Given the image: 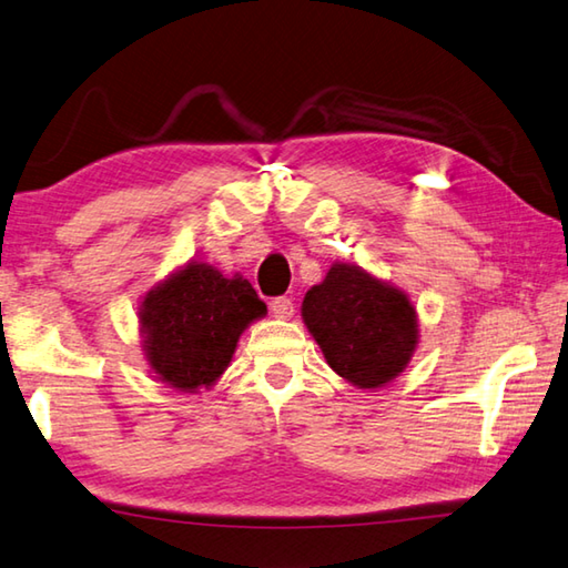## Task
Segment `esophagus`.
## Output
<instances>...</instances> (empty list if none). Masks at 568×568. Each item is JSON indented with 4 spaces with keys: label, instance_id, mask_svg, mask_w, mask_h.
<instances>
[{
    "label": "esophagus",
    "instance_id": "1",
    "mask_svg": "<svg viewBox=\"0 0 568 568\" xmlns=\"http://www.w3.org/2000/svg\"><path fill=\"white\" fill-rule=\"evenodd\" d=\"M270 312L276 316V318H288L294 314V302L288 296H274L270 302Z\"/></svg>",
    "mask_w": 568,
    "mask_h": 568
}]
</instances>
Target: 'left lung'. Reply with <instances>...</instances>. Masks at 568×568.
Here are the masks:
<instances>
[{"mask_svg":"<svg viewBox=\"0 0 568 568\" xmlns=\"http://www.w3.org/2000/svg\"><path fill=\"white\" fill-rule=\"evenodd\" d=\"M302 316L326 363L358 388H381L408 366L417 318L408 296L356 264H334L304 296Z\"/></svg>","mask_w":568,"mask_h":568,"instance_id":"obj_1","label":"left lung"}]
</instances>
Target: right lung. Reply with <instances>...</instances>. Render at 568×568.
Listing matches in <instances>:
<instances>
[{"mask_svg":"<svg viewBox=\"0 0 568 568\" xmlns=\"http://www.w3.org/2000/svg\"><path fill=\"white\" fill-rule=\"evenodd\" d=\"M266 314L252 284L192 262L145 294L141 326L155 376L180 390L212 385L230 366L240 334Z\"/></svg>","mask_w":568,"mask_h":568,"instance_id":"right-lung-1","label":"right lung"}]
</instances>
